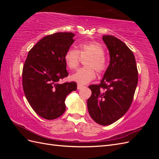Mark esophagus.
<instances>
[{"mask_svg": "<svg viewBox=\"0 0 159 159\" xmlns=\"http://www.w3.org/2000/svg\"><path fill=\"white\" fill-rule=\"evenodd\" d=\"M83 87H84V85L80 84H78V85H77V88H78V89H81Z\"/></svg>", "mask_w": 159, "mask_h": 159, "instance_id": "34e87169", "label": "esophagus"}]
</instances>
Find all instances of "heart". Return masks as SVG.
<instances>
[{"instance_id":"b5f03b06","label":"heart","mask_w":159,"mask_h":159,"mask_svg":"<svg viewBox=\"0 0 159 159\" xmlns=\"http://www.w3.org/2000/svg\"><path fill=\"white\" fill-rule=\"evenodd\" d=\"M79 50L70 48L64 55V61L70 70H75L80 63V56L86 57L85 66L77 70L71 76V79L81 84H85L93 80L96 76L95 70L103 74L107 68V61L104 55L103 46L96 42H85L78 45Z\"/></svg>"}]
</instances>
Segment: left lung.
I'll return each instance as SVG.
<instances>
[{
    "label": "left lung",
    "mask_w": 159,
    "mask_h": 159,
    "mask_svg": "<svg viewBox=\"0 0 159 159\" xmlns=\"http://www.w3.org/2000/svg\"><path fill=\"white\" fill-rule=\"evenodd\" d=\"M109 52L110 63L99 84L89 86V113L102 125L115 123L132 103L138 83V70L133 52L116 37L103 36Z\"/></svg>",
    "instance_id": "obj_1"
}]
</instances>
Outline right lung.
<instances>
[{
    "instance_id": "1",
    "label": "right lung",
    "mask_w": 159,
    "mask_h": 159,
    "mask_svg": "<svg viewBox=\"0 0 159 159\" xmlns=\"http://www.w3.org/2000/svg\"><path fill=\"white\" fill-rule=\"evenodd\" d=\"M72 32H56L41 39L28 52L22 69V86L28 103L42 118L52 120L66 110V96L74 81L59 84L68 75L64 55L74 42Z\"/></svg>"
}]
</instances>
